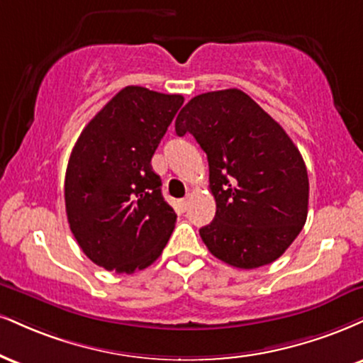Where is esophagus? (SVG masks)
Masks as SVG:
<instances>
[{
	"label": "esophagus",
	"instance_id": "esophagus-1",
	"mask_svg": "<svg viewBox=\"0 0 363 363\" xmlns=\"http://www.w3.org/2000/svg\"><path fill=\"white\" fill-rule=\"evenodd\" d=\"M187 206H189V198H184V199H179V208L182 209V211H186Z\"/></svg>",
	"mask_w": 363,
	"mask_h": 363
}]
</instances>
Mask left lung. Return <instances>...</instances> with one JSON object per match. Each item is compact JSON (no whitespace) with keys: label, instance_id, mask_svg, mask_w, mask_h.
<instances>
[{"label":"left lung","instance_id":"left-lung-1","mask_svg":"<svg viewBox=\"0 0 363 363\" xmlns=\"http://www.w3.org/2000/svg\"><path fill=\"white\" fill-rule=\"evenodd\" d=\"M176 133L193 135L208 155L216 201L215 220L199 230L208 250L238 269L277 260L308 218V170L289 135L235 87L191 99Z\"/></svg>","mask_w":363,"mask_h":363}]
</instances>
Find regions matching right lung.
<instances>
[{
	"instance_id": "add662e5",
	"label": "right lung",
	"mask_w": 363,
	"mask_h": 363,
	"mask_svg": "<svg viewBox=\"0 0 363 363\" xmlns=\"http://www.w3.org/2000/svg\"><path fill=\"white\" fill-rule=\"evenodd\" d=\"M181 94L126 86L77 138L64 184L74 238L99 267L132 274L159 259L177 215L164 201L152 155Z\"/></svg>"
}]
</instances>
